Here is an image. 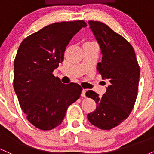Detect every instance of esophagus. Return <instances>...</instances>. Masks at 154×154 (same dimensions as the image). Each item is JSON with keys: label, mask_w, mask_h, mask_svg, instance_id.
<instances>
[{"label": "esophagus", "mask_w": 154, "mask_h": 154, "mask_svg": "<svg viewBox=\"0 0 154 154\" xmlns=\"http://www.w3.org/2000/svg\"><path fill=\"white\" fill-rule=\"evenodd\" d=\"M86 92H87V90H85V89H83V90H82V97H86Z\"/></svg>", "instance_id": "obj_1"}]
</instances>
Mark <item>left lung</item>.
<instances>
[{
    "mask_svg": "<svg viewBox=\"0 0 154 154\" xmlns=\"http://www.w3.org/2000/svg\"><path fill=\"white\" fill-rule=\"evenodd\" d=\"M100 45L102 61L97 70L110 85L102 97L88 90L87 97L97 103L95 112L87 115L89 121L103 130H110L129 116L136 101L140 69L133 47L125 38L99 21L88 22Z\"/></svg>",
    "mask_w": 154,
    "mask_h": 154,
    "instance_id": "8db88e82",
    "label": "left lung"
}]
</instances>
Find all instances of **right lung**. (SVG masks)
<instances>
[{"label": "right lung", "instance_id": "right-lung-1", "mask_svg": "<svg viewBox=\"0 0 154 154\" xmlns=\"http://www.w3.org/2000/svg\"><path fill=\"white\" fill-rule=\"evenodd\" d=\"M87 23H55L26 37L14 62V89L28 120L41 130L62 123L70 104L80 97L79 84H64L53 71L63 62L66 47Z\"/></svg>", "mask_w": 154, "mask_h": 154}]
</instances>
